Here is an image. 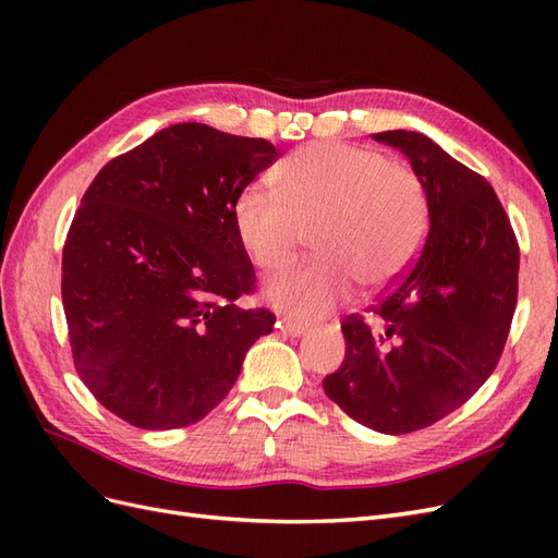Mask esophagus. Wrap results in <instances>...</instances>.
Returning <instances> with one entry per match:
<instances>
[{
  "label": "esophagus",
  "instance_id": "obj_1",
  "mask_svg": "<svg viewBox=\"0 0 558 558\" xmlns=\"http://www.w3.org/2000/svg\"><path fill=\"white\" fill-rule=\"evenodd\" d=\"M283 332H289L291 337H302L307 332V326L305 324H300V320H291V318H281L279 324H277Z\"/></svg>",
  "mask_w": 558,
  "mask_h": 558
}]
</instances>
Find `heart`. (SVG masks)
Here are the masks:
<instances>
[{"instance_id":"b5f03b06","label":"heart","mask_w":558,"mask_h":558,"mask_svg":"<svg viewBox=\"0 0 558 558\" xmlns=\"http://www.w3.org/2000/svg\"><path fill=\"white\" fill-rule=\"evenodd\" d=\"M277 190L248 183L232 221L260 269L289 265L314 230L316 260L265 286L269 305L320 318L347 302L361 281L384 289L410 267L426 238V193L416 174L379 150L314 144L281 165Z\"/></svg>"}]
</instances>
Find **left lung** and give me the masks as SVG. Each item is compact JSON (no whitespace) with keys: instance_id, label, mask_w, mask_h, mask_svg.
I'll return each instance as SVG.
<instances>
[{"instance_id":"obj_1","label":"left lung","mask_w":558,"mask_h":558,"mask_svg":"<svg viewBox=\"0 0 558 558\" xmlns=\"http://www.w3.org/2000/svg\"><path fill=\"white\" fill-rule=\"evenodd\" d=\"M373 140L410 160L428 234L375 307V326L344 318V361L324 388L365 428L402 435L459 410L492 377L517 307L519 246L492 185L426 134L388 130Z\"/></svg>"}]
</instances>
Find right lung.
Wrapping results in <instances>:
<instances>
[{"label": "right lung", "mask_w": 558, "mask_h": 558, "mask_svg": "<svg viewBox=\"0 0 558 558\" xmlns=\"http://www.w3.org/2000/svg\"><path fill=\"white\" fill-rule=\"evenodd\" d=\"M277 158L267 140L181 123L107 162L83 195L62 305L83 384L128 424H197L272 332V312L234 305L256 272L232 207Z\"/></svg>", "instance_id": "obj_1"}]
</instances>
